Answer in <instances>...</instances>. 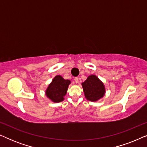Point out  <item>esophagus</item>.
I'll list each match as a JSON object with an SVG mask.
<instances>
[{
  "label": "esophagus",
  "instance_id": "1",
  "mask_svg": "<svg viewBox=\"0 0 147 147\" xmlns=\"http://www.w3.org/2000/svg\"><path fill=\"white\" fill-rule=\"evenodd\" d=\"M74 81L76 82V84L79 83V78H78V77L75 78H74Z\"/></svg>",
  "mask_w": 147,
  "mask_h": 147
}]
</instances>
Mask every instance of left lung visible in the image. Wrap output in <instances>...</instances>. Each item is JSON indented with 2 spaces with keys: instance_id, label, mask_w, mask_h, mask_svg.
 Returning <instances> with one entry per match:
<instances>
[{
  "instance_id": "obj_1",
  "label": "left lung",
  "mask_w": 147,
  "mask_h": 147,
  "mask_svg": "<svg viewBox=\"0 0 147 147\" xmlns=\"http://www.w3.org/2000/svg\"><path fill=\"white\" fill-rule=\"evenodd\" d=\"M86 99L96 102L103 97L105 94V87L97 76L91 75L82 84Z\"/></svg>"
}]
</instances>
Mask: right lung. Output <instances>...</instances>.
<instances>
[{
	"mask_svg": "<svg viewBox=\"0 0 147 147\" xmlns=\"http://www.w3.org/2000/svg\"><path fill=\"white\" fill-rule=\"evenodd\" d=\"M70 83L69 80H64L61 76H56L46 90V96L53 102L63 101Z\"/></svg>",
	"mask_w": 147,
	"mask_h": 147,
	"instance_id": "obj_1",
	"label": "right lung"
}]
</instances>
